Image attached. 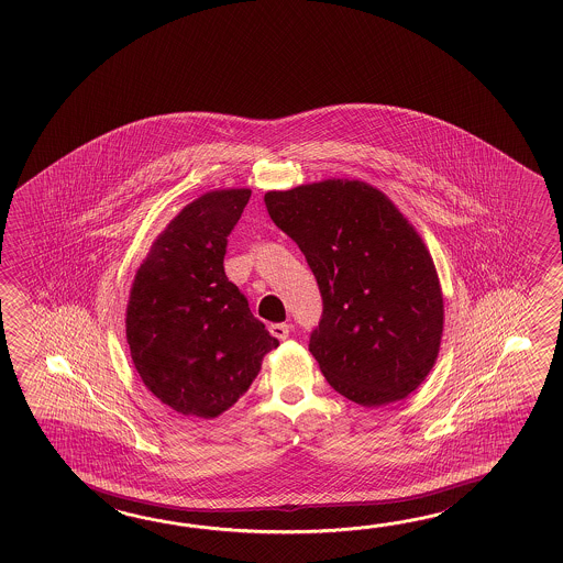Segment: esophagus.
<instances>
[{"instance_id":"1","label":"esophagus","mask_w":563,"mask_h":563,"mask_svg":"<svg viewBox=\"0 0 563 563\" xmlns=\"http://www.w3.org/2000/svg\"><path fill=\"white\" fill-rule=\"evenodd\" d=\"M269 332H272V335H276L277 340H286L289 335V325L287 323H272Z\"/></svg>"}]
</instances>
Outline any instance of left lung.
<instances>
[{
	"instance_id": "obj_1",
	"label": "left lung",
	"mask_w": 563,
	"mask_h": 563,
	"mask_svg": "<svg viewBox=\"0 0 563 563\" xmlns=\"http://www.w3.org/2000/svg\"><path fill=\"white\" fill-rule=\"evenodd\" d=\"M320 294L310 352L335 393L362 407L402 400L429 376L443 335L431 253L395 203L362 180L265 192Z\"/></svg>"
}]
</instances>
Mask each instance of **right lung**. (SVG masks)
Returning <instances> with one entry per match:
<instances>
[{
    "instance_id": "add662e5",
    "label": "right lung",
    "mask_w": 563,
    "mask_h": 563,
    "mask_svg": "<svg viewBox=\"0 0 563 563\" xmlns=\"http://www.w3.org/2000/svg\"><path fill=\"white\" fill-rule=\"evenodd\" d=\"M250 189L205 192L156 238L126 308L134 368L185 417L216 419L252 386L279 346L223 267L228 235Z\"/></svg>"
}]
</instances>
